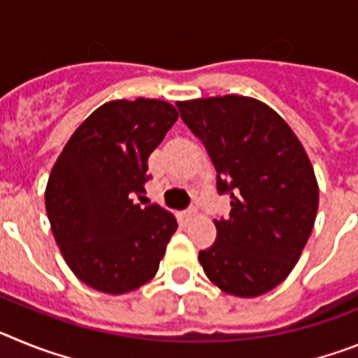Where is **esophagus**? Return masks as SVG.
<instances>
[{
  "label": "esophagus",
  "mask_w": 358,
  "mask_h": 358,
  "mask_svg": "<svg viewBox=\"0 0 358 358\" xmlns=\"http://www.w3.org/2000/svg\"><path fill=\"white\" fill-rule=\"evenodd\" d=\"M197 213H199V210H197V208H194V206H192V208H188V210H185V211H182V217H185V220H186V222H189V220H194V218L197 217Z\"/></svg>",
  "instance_id": "34e87169"
}]
</instances>
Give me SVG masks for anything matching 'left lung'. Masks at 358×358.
Instances as JSON below:
<instances>
[{"instance_id": "left-lung-1", "label": "left lung", "mask_w": 358, "mask_h": 358, "mask_svg": "<svg viewBox=\"0 0 358 358\" xmlns=\"http://www.w3.org/2000/svg\"><path fill=\"white\" fill-rule=\"evenodd\" d=\"M177 107L213 161L218 194L231 199L229 217L215 220L217 240L199 262L222 292L262 296L289 276L312 233V163L285 120L256 98L224 94Z\"/></svg>"}]
</instances>
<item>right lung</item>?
Here are the masks:
<instances>
[{"label": "right lung", "mask_w": 358, "mask_h": 358, "mask_svg": "<svg viewBox=\"0 0 358 358\" xmlns=\"http://www.w3.org/2000/svg\"><path fill=\"white\" fill-rule=\"evenodd\" d=\"M179 118L154 98L113 100L73 132L46 185V213L73 274L91 289L118 294L156 276L177 229L170 211L141 206L148 156Z\"/></svg>", "instance_id": "obj_1"}]
</instances>
